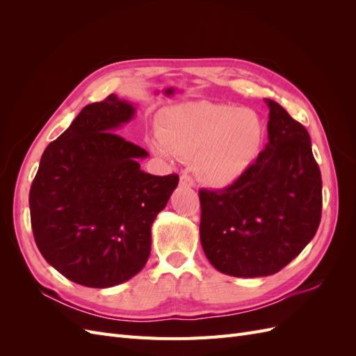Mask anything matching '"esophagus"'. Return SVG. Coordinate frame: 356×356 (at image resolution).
I'll return each mask as SVG.
<instances>
[{
    "label": "esophagus",
    "mask_w": 356,
    "mask_h": 356,
    "mask_svg": "<svg viewBox=\"0 0 356 356\" xmlns=\"http://www.w3.org/2000/svg\"><path fill=\"white\" fill-rule=\"evenodd\" d=\"M179 186L184 187V188H193V187H195V181H193V178L188 177V175H181Z\"/></svg>",
    "instance_id": "esophagus-1"
}]
</instances>
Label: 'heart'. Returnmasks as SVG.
Instances as JSON below:
<instances>
[{
  "mask_svg": "<svg viewBox=\"0 0 356 356\" xmlns=\"http://www.w3.org/2000/svg\"><path fill=\"white\" fill-rule=\"evenodd\" d=\"M157 136L148 141L157 157H193V169L203 184L221 188L251 168L260 153L264 126L254 110L200 101L168 110Z\"/></svg>",
  "mask_w": 356,
  "mask_h": 356,
  "instance_id": "1",
  "label": "heart"
}]
</instances>
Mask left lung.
Listing matches in <instances>:
<instances>
[{"instance_id":"obj_1","label":"left lung","mask_w":356,"mask_h":356,"mask_svg":"<svg viewBox=\"0 0 356 356\" xmlns=\"http://www.w3.org/2000/svg\"><path fill=\"white\" fill-rule=\"evenodd\" d=\"M268 106L263 152L227 188L200 190V243L218 272L236 277L277 273L319 227L321 170L310 136L281 105Z\"/></svg>"}]
</instances>
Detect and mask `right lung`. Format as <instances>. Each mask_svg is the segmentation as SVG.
I'll list each match as a JSON object with an SVG mask.
<instances>
[{
	"label": "right lung",
	"instance_id": "add662e5",
	"mask_svg": "<svg viewBox=\"0 0 356 356\" xmlns=\"http://www.w3.org/2000/svg\"><path fill=\"white\" fill-rule=\"evenodd\" d=\"M134 102L110 95L86 105L41 156L29 191L31 225L46 261L89 288L123 284L144 268L152 225L178 186V175L141 169L144 148L118 129Z\"/></svg>",
	"mask_w": 356,
	"mask_h": 356
}]
</instances>
